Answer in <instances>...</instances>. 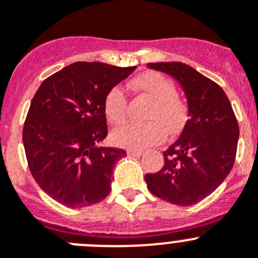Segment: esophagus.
Instances as JSON below:
<instances>
[{
    "instance_id": "1",
    "label": "esophagus",
    "mask_w": 258,
    "mask_h": 258,
    "mask_svg": "<svg viewBox=\"0 0 258 258\" xmlns=\"http://www.w3.org/2000/svg\"><path fill=\"white\" fill-rule=\"evenodd\" d=\"M127 154L134 155V157H140V155L143 154V152H141V150H136V149H128L127 150Z\"/></svg>"
}]
</instances>
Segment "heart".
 Segmentation results:
<instances>
[{
	"mask_svg": "<svg viewBox=\"0 0 258 258\" xmlns=\"http://www.w3.org/2000/svg\"><path fill=\"white\" fill-rule=\"evenodd\" d=\"M135 89L153 100L146 113V123H131L113 131L114 144L128 149H145L158 145L166 139L167 132L176 134L184 124L186 110L176 97V89L168 78L158 72H145L132 80ZM104 112L110 123L119 126L127 119V96L115 86L104 99Z\"/></svg>",
	"mask_w": 258,
	"mask_h": 258,
	"instance_id": "1",
	"label": "heart"
}]
</instances>
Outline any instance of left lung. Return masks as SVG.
Instances as JSON below:
<instances>
[{
	"label": "left lung",
	"mask_w": 258,
	"mask_h": 258,
	"mask_svg": "<svg viewBox=\"0 0 258 258\" xmlns=\"http://www.w3.org/2000/svg\"><path fill=\"white\" fill-rule=\"evenodd\" d=\"M169 74L187 100V120L180 138L163 152L164 166L146 173L148 189L177 206H191L215 191L234 166L239 126L231 104L216 82L184 62H149Z\"/></svg>",
	"instance_id": "8db88e82"
}]
</instances>
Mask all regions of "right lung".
<instances>
[{
    "instance_id": "obj_1",
    "label": "right lung",
    "mask_w": 258,
    "mask_h": 258,
    "mask_svg": "<svg viewBox=\"0 0 258 258\" xmlns=\"http://www.w3.org/2000/svg\"><path fill=\"white\" fill-rule=\"evenodd\" d=\"M135 69L77 61L37 90L23 144L32 176L54 201L82 208L109 196L113 168L126 152L99 145L108 135L104 99Z\"/></svg>"
}]
</instances>
